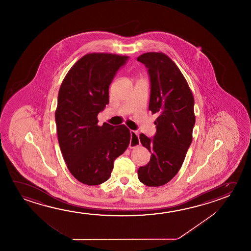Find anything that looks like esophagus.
<instances>
[{"label":"esophagus","mask_w":251,"mask_h":251,"mask_svg":"<svg viewBox=\"0 0 251 251\" xmlns=\"http://www.w3.org/2000/svg\"><path fill=\"white\" fill-rule=\"evenodd\" d=\"M130 135H131L132 142H130L129 148H135V147L140 145L138 132L135 131V130H130Z\"/></svg>","instance_id":"obj_1"}]
</instances>
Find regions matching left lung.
Masks as SVG:
<instances>
[{
  "label": "left lung",
  "mask_w": 251,
  "mask_h": 251,
  "mask_svg": "<svg viewBox=\"0 0 251 251\" xmlns=\"http://www.w3.org/2000/svg\"><path fill=\"white\" fill-rule=\"evenodd\" d=\"M137 61L148 70L151 81L149 109L156 114V132L152 138L140 134L151 152L150 162L140 167L138 178L150 187L164 185L178 173L192 142L196 117L194 97L176 63L163 53L149 52Z\"/></svg>",
  "instance_id": "obj_1"
}]
</instances>
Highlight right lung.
<instances>
[{
  "label": "right lung",
  "mask_w": 251,
  "mask_h": 251,
  "mask_svg": "<svg viewBox=\"0 0 251 251\" xmlns=\"http://www.w3.org/2000/svg\"><path fill=\"white\" fill-rule=\"evenodd\" d=\"M128 58L86 54L70 69L59 89L55 110L59 145L70 173L87 185L107 181L115 160L130 142L125 125H97L98 114L109 102V85Z\"/></svg>",
  "instance_id": "obj_1"
}]
</instances>
